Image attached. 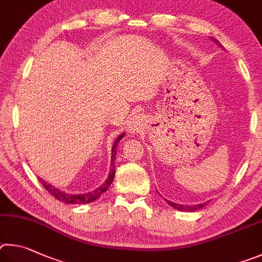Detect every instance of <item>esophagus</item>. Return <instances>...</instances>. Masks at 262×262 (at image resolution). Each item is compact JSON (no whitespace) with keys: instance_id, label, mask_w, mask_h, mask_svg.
<instances>
[{"instance_id":"1","label":"esophagus","mask_w":262,"mask_h":262,"mask_svg":"<svg viewBox=\"0 0 262 262\" xmlns=\"http://www.w3.org/2000/svg\"><path fill=\"white\" fill-rule=\"evenodd\" d=\"M141 126H143V124H141L139 117H132L127 124V130L130 134H137L140 131Z\"/></svg>"}]
</instances>
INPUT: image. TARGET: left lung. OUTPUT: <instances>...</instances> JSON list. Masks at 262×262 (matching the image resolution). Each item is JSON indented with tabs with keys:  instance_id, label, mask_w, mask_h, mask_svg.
<instances>
[{
	"instance_id": "left-lung-1",
	"label": "left lung",
	"mask_w": 262,
	"mask_h": 262,
	"mask_svg": "<svg viewBox=\"0 0 262 262\" xmlns=\"http://www.w3.org/2000/svg\"><path fill=\"white\" fill-rule=\"evenodd\" d=\"M167 203L171 206V207L176 208L178 210H182V212H194V210H198V209H201L203 207H205V204H199V205H195V206H183V205H180V204H176V203H171V201H168Z\"/></svg>"
}]
</instances>
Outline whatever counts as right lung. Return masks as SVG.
<instances>
[{
	"mask_svg": "<svg viewBox=\"0 0 262 262\" xmlns=\"http://www.w3.org/2000/svg\"><path fill=\"white\" fill-rule=\"evenodd\" d=\"M124 135L125 134H122L121 136H118L116 138V141H115L114 145H113V150H112V169H110L109 171V176L107 180L104 181V183L101 186H99L98 189L92 191V192H87V193L84 194H70V193H67V192L61 191L57 187L53 186L52 184H49V183L45 182L42 178H39L41 184L43 185V187L46 190H47L50 194H52L54 198H56L57 200L62 201V203H66V204H71V205H81V204H90V203H93L96 199L100 198V195L103 193L108 190V187L112 184L113 181H114V177H115V159H116V147H117V144L118 141L121 140Z\"/></svg>",
	"mask_w": 262,
	"mask_h": 262,
	"instance_id": "right-lung-1",
	"label": "right lung"
}]
</instances>
